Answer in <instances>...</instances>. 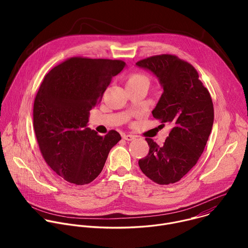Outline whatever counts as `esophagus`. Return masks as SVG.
I'll return each mask as SVG.
<instances>
[{"label": "esophagus", "instance_id": "esophagus-1", "mask_svg": "<svg viewBox=\"0 0 248 248\" xmlns=\"http://www.w3.org/2000/svg\"><path fill=\"white\" fill-rule=\"evenodd\" d=\"M123 138L125 139V140H127V141H131V140H133V139L135 138V136H134V135H131V134H126V135H124Z\"/></svg>", "mask_w": 248, "mask_h": 248}]
</instances>
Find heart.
Here are the masks:
<instances>
[{"label": "heart", "instance_id": "heart-1", "mask_svg": "<svg viewBox=\"0 0 248 248\" xmlns=\"http://www.w3.org/2000/svg\"><path fill=\"white\" fill-rule=\"evenodd\" d=\"M149 84L148 78L140 74H132L130 75L125 82L126 86H134V85H147Z\"/></svg>", "mask_w": 248, "mask_h": 248}]
</instances>
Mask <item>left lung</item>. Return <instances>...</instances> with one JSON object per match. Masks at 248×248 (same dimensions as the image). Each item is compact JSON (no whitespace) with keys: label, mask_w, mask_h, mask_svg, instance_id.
Returning a JSON list of instances; mask_svg holds the SVG:
<instances>
[{"label":"left lung","mask_w":248,"mask_h":248,"mask_svg":"<svg viewBox=\"0 0 248 248\" xmlns=\"http://www.w3.org/2000/svg\"><path fill=\"white\" fill-rule=\"evenodd\" d=\"M159 80L163 93L152 115L171 129L162 146L151 138L148 155L138 161L142 172L158 185L179 182L197 163L214 122L210 93L197 70L173 55L153 56L136 62Z\"/></svg>","instance_id":"8db88e82"}]
</instances>
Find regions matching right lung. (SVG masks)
Here are the masks:
<instances>
[{"instance_id": "1", "label": "right lung", "mask_w": 248, "mask_h": 248, "mask_svg": "<svg viewBox=\"0 0 248 248\" xmlns=\"http://www.w3.org/2000/svg\"><path fill=\"white\" fill-rule=\"evenodd\" d=\"M125 62L120 60L70 58L45 76L33 106V126L41 154L61 178L77 186L93 182L122 139L87 127L90 110Z\"/></svg>"}]
</instances>
